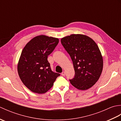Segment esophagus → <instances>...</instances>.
<instances>
[{
    "label": "esophagus",
    "instance_id": "esophagus-1",
    "mask_svg": "<svg viewBox=\"0 0 121 121\" xmlns=\"http://www.w3.org/2000/svg\"><path fill=\"white\" fill-rule=\"evenodd\" d=\"M61 75H62V76H65V71H63L62 72V73H61Z\"/></svg>",
    "mask_w": 121,
    "mask_h": 121
}]
</instances>
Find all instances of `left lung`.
I'll list each match as a JSON object with an SVG mask.
<instances>
[{"mask_svg": "<svg viewBox=\"0 0 121 121\" xmlns=\"http://www.w3.org/2000/svg\"><path fill=\"white\" fill-rule=\"evenodd\" d=\"M61 43L72 60L75 75L69 79L79 90L91 88L98 80L103 68V59L98 46L91 38L72 34L62 38Z\"/></svg>", "mask_w": 121, "mask_h": 121, "instance_id": "left-lung-1", "label": "left lung"}]
</instances>
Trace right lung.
<instances>
[{"instance_id":"right-lung-1","label":"right lung","mask_w":121,"mask_h":121,"mask_svg":"<svg viewBox=\"0 0 121 121\" xmlns=\"http://www.w3.org/2000/svg\"><path fill=\"white\" fill-rule=\"evenodd\" d=\"M58 43V38L40 35L30 40L23 49L17 72L23 83L32 91L45 93L60 75L51 70L47 60Z\"/></svg>"}]
</instances>
